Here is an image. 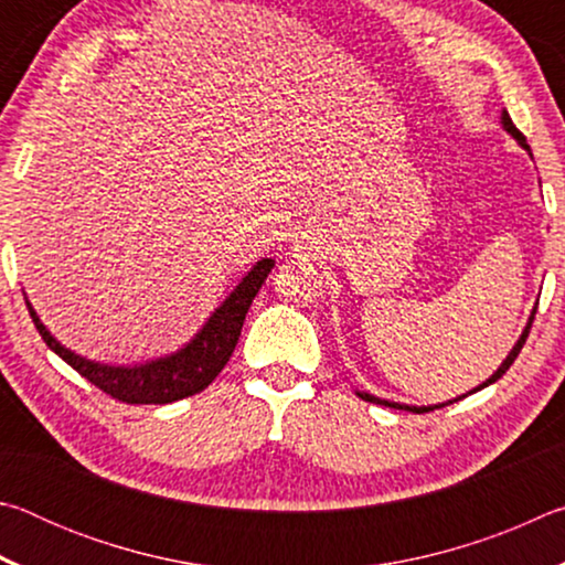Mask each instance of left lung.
Instances as JSON below:
<instances>
[{
	"label": "left lung",
	"instance_id": "left-lung-1",
	"mask_svg": "<svg viewBox=\"0 0 565 565\" xmlns=\"http://www.w3.org/2000/svg\"><path fill=\"white\" fill-rule=\"evenodd\" d=\"M501 127L511 134V137L519 141V147H523L525 151H529L531 154V147H529V141H525V137L523 134L515 129V124L511 121V117H509V111H501ZM535 309H539V301H535V306H533V311H531V317H529V321H525V327H523V331H521V337H519V341L513 343V349L509 351V356L503 359V363L499 369L493 371V374L483 381V384H478L473 391H468V394H476V391H481V388H486V386H491V384H495V381H499L505 371L511 369V363L515 361V356H519L521 353V349H523V343H525V339H529V331H531V323H533V317H535ZM356 394L363 398V401H371V404H381V406H388V408H404V411H414V414H424V411H434V408H441V406H448V404H454V401H461L463 396H468V394H463V396H458V398H451V401H444V404H434V406H411V404H398V401H388V398H379V396H374V394H369V391H356Z\"/></svg>",
	"mask_w": 565,
	"mask_h": 565
}]
</instances>
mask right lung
<instances>
[{
    "instance_id": "1",
    "label": "right lung",
    "mask_w": 565,
    "mask_h": 565,
    "mask_svg": "<svg viewBox=\"0 0 565 565\" xmlns=\"http://www.w3.org/2000/svg\"><path fill=\"white\" fill-rule=\"evenodd\" d=\"M271 269L274 259L256 262L246 271L244 279L234 286V291L212 311L204 327L191 337V341H186L174 353L145 363H134V366H114V363L92 361L66 349L44 327L40 313L34 311V306L26 299V294L24 301L46 347L62 361L70 363L74 371H79L84 379L92 381L94 386L102 388L104 394L119 398L124 404H171V401L199 394V391H204L222 374L228 356L236 349L238 337H242L248 306H252L254 296L259 294Z\"/></svg>"
}]
</instances>
